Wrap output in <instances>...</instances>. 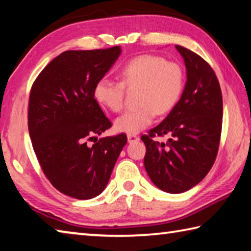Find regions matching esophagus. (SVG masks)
<instances>
[{
    "label": "esophagus",
    "mask_w": 251,
    "mask_h": 251,
    "mask_svg": "<svg viewBox=\"0 0 251 251\" xmlns=\"http://www.w3.org/2000/svg\"><path fill=\"white\" fill-rule=\"evenodd\" d=\"M127 140H128L129 144H131V143H134V141L139 140V137L136 135H127Z\"/></svg>",
    "instance_id": "esophagus-1"
}]
</instances>
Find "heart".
<instances>
[{"label": "heart", "mask_w": 251, "mask_h": 251, "mask_svg": "<svg viewBox=\"0 0 251 251\" xmlns=\"http://www.w3.org/2000/svg\"><path fill=\"white\" fill-rule=\"evenodd\" d=\"M122 82L108 78L100 79L94 85V98L112 112L122 111L125 86L139 85V107L126 111L116 118L115 129L135 135L151 124L158 114H165L175 107L184 86L182 68L176 62L166 61L154 54H143L126 62L120 70Z\"/></svg>", "instance_id": "heart-1"}]
</instances>
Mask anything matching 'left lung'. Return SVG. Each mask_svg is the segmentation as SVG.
<instances>
[{
  "label": "left lung",
  "instance_id": "obj_1",
  "mask_svg": "<svg viewBox=\"0 0 251 251\" xmlns=\"http://www.w3.org/2000/svg\"><path fill=\"white\" fill-rule=\"evenodd\" d=\"M183 58L186 82L181 98L160 124L141 136L145 169L167 193H182L201 182L215 161L220 146L223 98L211 66L191 50L176 46ZM169 134L166 145L154 135Z\"/></svg>",
  "mask_w": 251,
  "mask_h": 251
}]
</instances>
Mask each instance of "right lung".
I'll return each instance as SVG.
<instances>
[{
  "label": "right lung",
  "instance_id": "right-lung-1",
  "mask_svg": "<svg viewBox=\"0 0 251 251\" xmlns=\"http://www.w3.org/2000/svg\"><path fill=\"white\" fill-rule=\"evenodd\" d=\"M115 46L68 50L50 61L30 90L28 130L40 167L54 188L78 200L106 188L125 134L100 138L112 126L94 99V85L120 57Z\"/></svg>",
  "mask_w": 251,
  "mask_h": 251
}]
</instances>
